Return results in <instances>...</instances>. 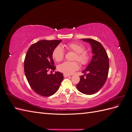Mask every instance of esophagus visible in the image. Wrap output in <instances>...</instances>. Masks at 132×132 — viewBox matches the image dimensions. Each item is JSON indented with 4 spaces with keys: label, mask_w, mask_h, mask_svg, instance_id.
<instances>
[{
    "label": "esophagus",
    "mask_w": 132,
    "mask_h": 132,
    "mask_svg": "<svg viewBox=\"0 0 132 132\" xmlns=\"http://www.w3.org/2000/svg\"><path fill=\"white\" fill-rule=\"evenodd\" d=\"M63 75H64V77L65 78L70 77V75H68V74H63Z\"/></svg>",
    "instance_id": "34e87169"
}]
</instances>
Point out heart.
<instances>
[{
    "mask_svg": "<svg viewBox=\"0 0 132 132\" xmlns=\"http://www.w3.org/2000/svg\"><path fill=\"white\" fill-rule=\"evenodd\" d=\"M68 50L75 53L74 57V61H77L82 65H85L89 63L90 60V54L85 50V46L79 42H71L66 46ZM53 58L56 62H61L63 59L65 52L61 46H57L52 52ZM79 68L78 63L76 61L64 62L58 66V70L61 72L68 75L73 74Z\"/></svg>",
    "mask_w": 132,
    "mask_h": 132,
    "instance_id": "obj_1",
    "label": "heart"
}]
</instances>
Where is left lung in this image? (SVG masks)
I'll return each mask as SVG.
<instances>
[{"label": "left lung", "mask_w": 132, "mask_h": 132, "mask_svg": "<svg viewBox=\"0 0 132 132\" xmlns=\"http://www.w3.org/2000/svg\"><path fill=\"white\" fill-rule=\"evenodd\" d=\"M92 47L93 58L80 77L77 87L86 95H93L100 90L106 81L109 70V58L104 47L99 42L91 38H82Z\"/></svg>", "instance_id": "8db88e82"}]
</instances>
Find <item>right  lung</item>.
Masks as SVG:
<instances>
[{
	"instance_id": "add662e5",
	"label": "right lung",
	"mask_w": 132,
	"mask_h": 132,
	"mask_svg": "<svg viewBox=\"0 0 132 132\" xmlns=\"http://www.w3.org/2000/svg\"><path fill=\"white\" fill-rule=\"evenodd\" d=\"M62 40H41L32 45L24 60V71L30 86L36 93L48 97L56 93L64 78L62 73L48 74L55 69L52 52Z\"/></svg>"
}]
</instances>
